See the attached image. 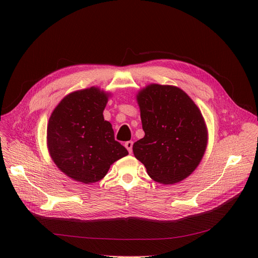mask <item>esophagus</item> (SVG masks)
<instances>
[{
    "label": "esophagus",
    "mask_w": 258,
    "mask_h": 258,
    "mask_svg": "<svg viewBox=\"0 0 258 258\" xmlns=\"http://www.w3.org/2000/svg\"><path fill=\"white\" fill-rule=\"evenodd\" d=\"M132 145H134V142H132V141H128V142L124 143V147L127 148L128 152H129V154H131V153H132Z\"/></svg>",
    "instance_id": "esophagus-1"
}]
</instances>
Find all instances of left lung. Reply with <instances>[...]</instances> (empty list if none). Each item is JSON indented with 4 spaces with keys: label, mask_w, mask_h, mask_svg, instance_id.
Listing matches in <instances>:
<instances>
[{
    "label": "left lung",
    "mask_w": 258,
    "mask_h": 258,
    "mask_svg": "<svg viewBox=\"0 0 258 258\" xmlns=\"http://www.w3.org/2000/svg\"><path fill=\"white\" fill-rule=\"evenodd\" d=\"M145 132L132 150L154 181L171 185L189 176L204 157L208 128L199 107L176 86L150 84L137 93Z\"/></svg>",
    "instance_id": "obj_1"
}]
</instances>
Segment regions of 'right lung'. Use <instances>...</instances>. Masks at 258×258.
<instances>
[{
  "instance_id": "right-lung-1",
  "label": "right lung",
  "mask_w": 258,
  "mask_h": 258,
  "mask_svg": "<svg viewBox=\"0 0 258 258\" xmlns=\"http://www.w3.org/2000/svg\"><path fill=\"white\" fill-rule=\"evenodd\" d=\"M111 93L92 86L69 93L54 107L47 123V148L60 171L76 182L102 179L128 151L115 141L103 111Z\"/></svg>"
}]
</instances>
